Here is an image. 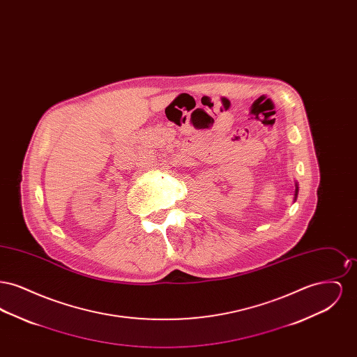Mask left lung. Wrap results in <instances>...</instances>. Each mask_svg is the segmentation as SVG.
I'll return each mask as SVG.
<instances>
[{
    "label": "left lung",
    "instance_id": "left-lung-1",
    "mask_svg": "<svg viewBox=\"0 0 357 357\" xmlns=\"http://www.w3.org/2000/svg\"><path fill=\"white\" fill-rule=\"evenodd\" d=\"M297 192H298V188H296V198H297Z\"/></svg>",
    "mask_w": 357,
    "mask_h": 357
}]
</instances>
